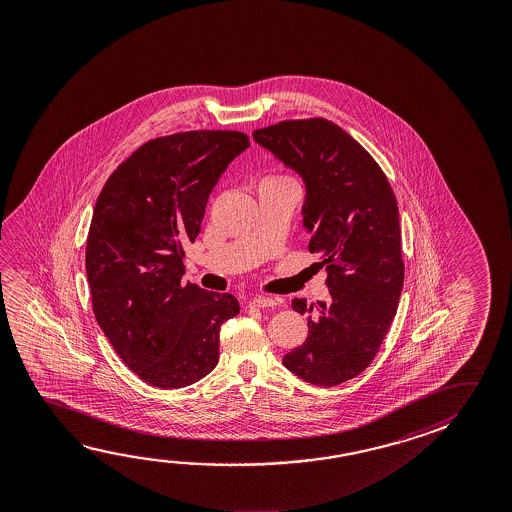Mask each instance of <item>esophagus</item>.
<instances>
[{"instance_id":"esophagus-1","label":"esophagus","mask_w":512,"mask_h":512,"mask_svg":"<svg viewBox=\"0 0 512 512\" xmlns=\"http://www.w3.org/2000/svg\"><path fill=\"white\" fill-rule=\"evenodd\" d=\"M250 305L252 307H259V309H268V307H275L277 302L273 298H268V296H259V298H253Z\"/></svg>"}]
</instances>
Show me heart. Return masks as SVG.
<instances>
[{"label":"heart","instance_id":"1","mask_svg":"<svg viewBox=\"0 0 512 512\" xmlns=\"http://www.w3.org/2000/svg\"><path fill=\"white\" fill-rule=\"evenodd\" d=\"M266 180H289V178H284V176H269Z\"/></svg>","mask_w":512,"mask_h":512}]
</instances>
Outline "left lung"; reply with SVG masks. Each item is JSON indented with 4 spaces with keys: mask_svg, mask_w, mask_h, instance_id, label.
Wrapping results in <instances>:
<instances>
[{
    "mask_svg": "<svg viewBox=\"0 0 512 512\" xmlns=\"http://www.w3.org/2000/svg\"><path fill=\"white\" fill-rule=\"evenodd\" d=\"M253 139L305 182L309 252L327 268L328 302L294 298L309 336L284 366L314 386L357 377L375 359L403 287L398 205L384 171L341 126L323 118L259 128Z\"/></svg>",
    "mask_w": 512,
    "mask_h": 512,
    "instance_id": "1",
    "label": "left lung"
}]
</instances>
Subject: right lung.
<instances>
[{
  "label": "right lung",
  "instance_id": "right-lung-1",
  "mask_svg": "<svg viewBox=\"0 0 512 512\" xmlns=\"http://www.w3.org/2000/svg\"><path fill=\"white\" fill-rule=\"evenodd\" d=\"M250 146L234 130L157 137L103 185L87 235L94 316L114 350L150 386H191L216 368L232 294L182 284L184 244L200 234L214 185Z\"/></svg>",
  "mask_w": 512,
  "mask_h": 512
}]
</instances>
